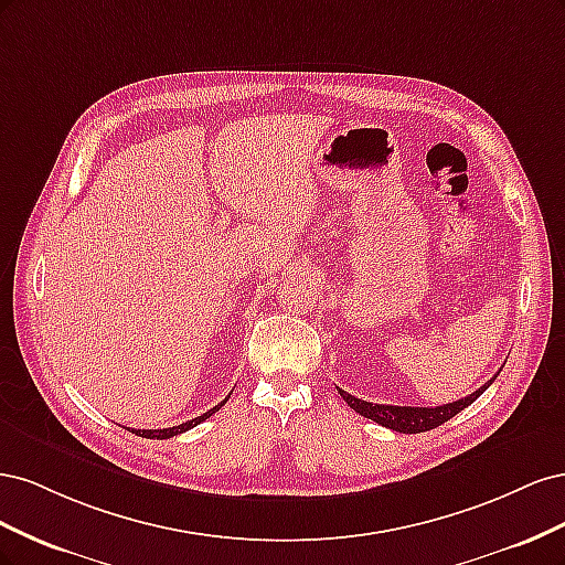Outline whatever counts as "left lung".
Returning <instances> with one entry per match:
<instances>
[{
	"mask_svg": "<svg viewBox=\"0 0 565 565\" xmlns=\"http://www.w3.org/2000/svg\"><path fill=\"white\" fill-rule=\"evenodd\" d=\"M498 377V374H494ZM494 377L483 384L478 391L469 393L467 398L461 401H455V403H448V405H438V407H401V405H377V403H367V401H361L351 396V393L341 391L339 388V396L344 398L349 403L351 409H355V413H361L363 417L377 422L382 426H386V429H393V431H401V434H422V431H431L436 429V426L446 424L448 419H452L457 413H461V409L469 407L481 393L494 382Z\"/></svg>",
	"mask_w": 565,
	"mask_h": 565,
	"instance_id": "1",
	"label": "left lung"
}]
</instances>
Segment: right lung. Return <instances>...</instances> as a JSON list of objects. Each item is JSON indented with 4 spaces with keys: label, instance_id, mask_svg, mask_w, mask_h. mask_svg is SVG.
Instances as JSON below:
<instances>
[{
    "label": "right lung",
    "instance_id": "1",
    "mask_svg": "<svg viewBox=\"0 0 565 565\" xmlns=\"http://www.w3.org/2000/svg\"><path fill=\"white\" fill-rule=\"evenodd\" d=\"M228 401V398H226ZM226 401L224 403H218V405H214L212 409H207V413L204 415H200V417H195V419H191V422H183V424H179V426H169V429H131V434H136V436H141V438H158V440H164V438H172V436H179V434H183V431H188V429H193V426H198L200 422H204L207 417H212L214 413H218L221 409V405H226Z\"/></svg>",
    "mask_w": 565,
    "mask_h": 565
}]
</instances>
